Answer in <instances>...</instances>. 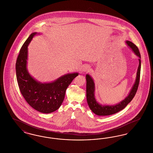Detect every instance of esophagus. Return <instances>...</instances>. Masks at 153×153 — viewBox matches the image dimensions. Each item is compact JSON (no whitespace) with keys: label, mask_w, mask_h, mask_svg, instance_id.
Segmentation results:
<instances>
[{"label":"esophagus","mask_w":153,"mask_h":153,"mask_svg":"<svg viewBox=\"0 0 153 153\" xmlns=\"http://www.w3.org/2000/svg\"><path fill=\"white\" fill-rule=\"evenodd\" d=\"M89 67H88V66H87V67H85V70L86 71H89Z\"/></svg>","instance_id":"obj_1"}]
</instances>
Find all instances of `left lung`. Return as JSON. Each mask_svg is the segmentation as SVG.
<instances>
[{
	"mask_svg": "<svg viewBox=\"0 0 153 153\" xmlns=\"http://www.w3.org/2000/svg\"><path fill=\"white\" fill-rule=\"evenodd\" d=\"M126 44L131 48L134 53L139 57V66L137 73V78L131 89V91L128 95L122 100V102L114 105H102L99 104L96 100L95 97V83L92 78L89 75H86L87 80V100L90 109L91 111L99 116H107L110 115L124 109L127 104L131 102L137 93L138 88L140 74V68H141V61H140V54L139 51L138 47L129 41H126Z\"/></svg>",
	"mask_w": 153,
	"mask_h": 153,
	"instance_id": "1",
	"label": "left lung"
}]
</instances>
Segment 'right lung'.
<instances>
[{
  "label": "right lung",
  "mask_w": 153,
  "mask_h": 153,
  "mask_svg": "<svg viewBox=\"0 0 153 153\" xmlns=\"http://www.w3.org/2000/svg\"><path fill=\"white\" fill-rule=\"evenodd\" d=\"M36 33H33L22 45L16 62V79L20 91L30 105L36 111L51 113L58 109L64 101L68 87L78 73H69L49 83H41L27 71V46Z\"/></svg>",
  "instance_id": "obj_1"
}]
</instances>
